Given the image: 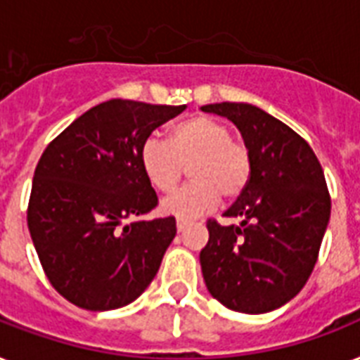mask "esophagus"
Masks as SVG:
<instances>
[{
    "label": "esophagus",
    "instance_id": "obj_1",
    "mask_svg": "<svg viewBox=\"0 0 360 360\" xmlns=\"http://www.w3.org/2000/svg\"><path fill=\"white\" fill-rule=\"evenodd\" d=\"M186 226H188V220L177 219V230H179V231H185Z\"/></svg>",
    "mask_w": 360,
    "mask_h": 360
}]
</instances>
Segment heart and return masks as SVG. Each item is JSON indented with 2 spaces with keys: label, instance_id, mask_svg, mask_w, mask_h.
Returning a JSON list of instances; mask_svg holds the SVG:
<instances>
[{
  "label": "heart",
  "instance_id": "b5f03b06",
  "mask_svg": "<svg viewBox=\"0 0 360 360\" xmlns=\"http://www.w3.org/2000/svg\"><path fill=\"white\" fill-rule=\"evenodd\" d=\"M231 129L211 115H194L175 123L168 141L149 136L140 149V164L155 191L168 194L179 185L185 166L192 183L160 205L175 219H196L220 202L245 191L252 174V158L243 141L231 138Z\"/></svg>",
  "mask_w": 360,
  "mask_h": 360
}]
</instances>
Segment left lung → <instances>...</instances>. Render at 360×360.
<instances>
[{
    "instance_id": "obj_1",
    "label": "left lung",
    "mask_w": 360,
    "mask_h": 360,
    "mask_svg": "<svg viewBox=\"0 0 360 360\" xmlns=\"http://www.w3.org/2000/svg\"><path fill=\"white\" fill-rule=\"evenodd\" d=\"M202 112L228 117L252 158L250 181L224 213L239 224L209 220L200 252L209 293L226 308L265 314L304 288L330 219V196L312 147L257 106L220 103Z\"/></svg>"
}]
</instances>
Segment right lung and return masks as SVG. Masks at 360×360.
I'll return each mask as SVG.
<instances>
[{
	"label": "right lung",
	"mask_w": 360,
	"mask_h": 360,
	"mask_svg": "<svg viewBox=\"0 0 360 360\" xmlns=\"http://www.w3.org/2000/svg\"><path fill=\"white\" fill-rule=\"evenodd\" d=\"M185 108L112 98L72 121L42 153L27 228L50 284L76 307H127L155 278L177 228L174 217L141 220L158 198L140 149Z\"/></svg>",
	"instance_id": "obj_1"
}]
</instances>
